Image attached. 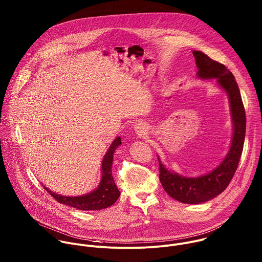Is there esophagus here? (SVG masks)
I'll list each match as a JSON object with an SVG mask.
<instances>
[{
  "label": "esophagus",
  "mask_w": 262,
  "mask_h": 262,
  "mask_svg": "<svg viewBox=\"0 0 262 262\" xmlns=\"http://www.w3.org/2000/svg\"><path fill=\"white\" fill-rule=\"evenodd\" d=\"M134 129H135V132H136L139 136L146 135V133H147V126H146V124L143 123V122H138V123H136Z\"/></svg>",
  "instance_id": "1"
}]
</instances>
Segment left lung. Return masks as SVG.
<instances>
[{
    "label": "left lung",
    "mask_w": 262,
    "mask_h": 262,
    "mask_svg": "<svg viewBox=\"0 0 262 262\" xmlns=\"http://www.w3.org/2000/svg\"><path fill=\"white\" fill-rule=\"evenodd\" d=\"M197 76L201 79H217V84L228 95L233 137L230 150L219 166L206 174L187 178L169 170L159 159V179L165 192L177 201L186 204H200L222 194L232 181L238 167L246 133V115L238 83L233 73L200 51H193Z\"/></svg>",
    "instance_id": "left-lung-1"
}]
</instances>
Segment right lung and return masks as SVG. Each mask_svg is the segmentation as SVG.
Here are the masks:
<instances>
[{"label": "right lung", "instance_id": "obj_1", "mask_svg": "<svg viewBox=\"0 0 262 262\" xmlns=\"http://www.w3.org/2000/svg\"><path fill=\"white\" fill-rule=\"evenodd\" d=\"M119 145H121V139L120 137H117L110 145L103 158L101 166V181L99 186L94 191L82 196L69 197L56 194L41 184L42 187L59 203L68 205L78 210H101L113 205L120 196V192L117 189L112 177L113 154Z\"/></svg>", "mask_w": 262, "mask_h": 262}]
</instances>
